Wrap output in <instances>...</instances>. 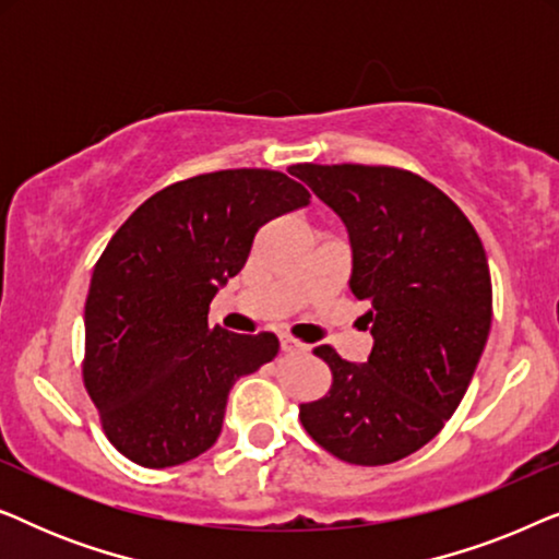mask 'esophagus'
<instances>
[{"label": "esophagus", "instance_id": "1", "mask_svg": "<svg viewBox=\"0 0 559 559\" xmlns=\"http://www.w3.org/2000/svg\"><path fill=\"white\" fill-rule=\"evenodd\" d=\"M280 346H282V350H287V354H295V350H308L305 343L289 338V335H280Z\"/></svg>", "mask_w": 559, "mask_h": 559}]
</instances>
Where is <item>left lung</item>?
<instances>
[{
	"instance_id": "1",
	"label": "left lung",
	"mask_w": 559,
	"mask_h": 559,
	"mask_svg": "<svg viewBox=\"0 0 559 559\" xmlns=\"http://www.w3.org/2000/svg\"><path fill=\"white\" fill-rule=\"evenodd\" d=\"M346 224L350 295L369 305L373 348L350 364L331 346L316 356L333 384L300 404V423L328 453L386 465L427 445L468 389L491 331L484 243L450 198L396 167L295 165Z\"/></svg>"
}]
</instances>
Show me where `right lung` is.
Segmentation results:
<instances>
[{
  "label": "right lung",
  "instance_id": "obj_1",
  "mask_svg": "<svg viewBox=\"0 0 559 559\" xmlns=\"http://www.w3.org/2000/svg\"><path fill=\"white\" fill-rule=\"evenodd\" d=\"M308 203L285 173L218 170L159 190L111 236L86 297L83 384L121 455L170 468L218 440L236 379L280 341L209 328V305L259 228Z\"/></svg>",
  "mask_w": 559,
  "mask_h": 559
}]
</instances>
